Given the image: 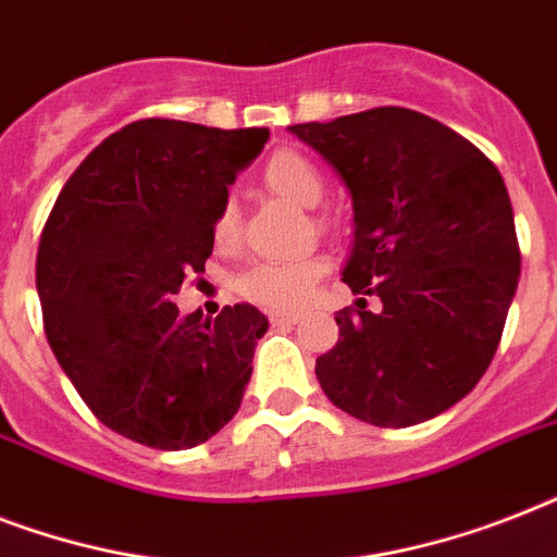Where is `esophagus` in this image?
Returning <instances> with one entry per match:
<instances>
[{
	"mask_svg": "<svg viewBox=\"0 0 557 557\" xmlns=\"http://www.w3.org/2000/svg\"><path fill=\"white\" fill-rule=\"evenodd\" d=\"M300 321L295 312H271V323L274 326H295V323Z\"/></svg>",
	"mask_w": 557,
	"mask_h": 557,
	"instance_id": "1",
	"label": "esophagus"
}]
</instances>
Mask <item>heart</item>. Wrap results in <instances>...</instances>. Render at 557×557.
Segmentation results:
<instances>
[{
  "label": "heart",
  "instance_id": "obj_1",
  "mask_svg": "<svg viewBox=\"0 0 557 557\" xmlns=\"http://www.w3.org/2000/svg\"><path fill=\"white\" fill-rule=\"evenodd\" d=\"M262 182L274 196L292 201L297 208H318L326 193L323 173L314 161L295 150H277L262 164ZM239 234V216L234 201H225L213 219V243L219 248H231ZM330 271V260L321 253L288 262H253L236 277V292L274 312H297L314 295L318 280Z\"/></svg>",
  "mask_w": 557,
  "mask_h": 557
}]
</instances>
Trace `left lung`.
I'll list each match as a JSON object with an SVG mask.
<instances>
[{"instance_id":"8db88e82","label":"left lung","mask_w":557,"mask_h":557,"mask_svg":"<svg viewBox=\"0 0 557 557\" xmlns=\"http://www.w3.org/2000/svg\"><path fill=\"white\" fill-rule=\"evenodd\" d=\"M288 133L321 152L352 196L341 277L358 295L314 375L332 405L410 428L468 396L492 364L520 248L500 170L440 121L381 107ZM375 296L380 309H366Z\"/></svg>"}]
</instances>
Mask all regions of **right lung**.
Listing matches in <instances>:
<instances>
[{"label":"right lung","mask_w":557,"mask_h":557,"mask_svg":"<svg viewBox=\"0 0 557 557\" xmlns=\"http://www.w3.org/2000/svg\"><path fill=\"white\" fill-rule=\"evenodd\" d=\"M269 129L135 121L74 170L39 236L37 295L51 352L100 422L161 450L208 442L236 416L269 318L182 314L213 219Z\"/></svg>","instance_id":"1"}]
</instances>
